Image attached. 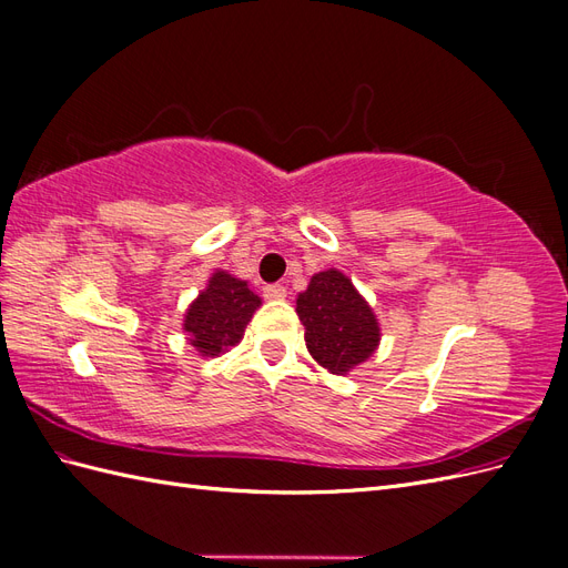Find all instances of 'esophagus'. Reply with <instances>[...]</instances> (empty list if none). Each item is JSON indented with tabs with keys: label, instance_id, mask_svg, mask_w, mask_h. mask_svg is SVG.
<instances>
[{
	"label": "esophagus",
	"instance_id": "obj_1",
	"mask_svg": "<svg viewBox=\"0 0 568 568\" xmlns=\"http://www.w3.org/2000/svg\"><path fill=\"white\" fill-rule=\"evenodd\" d=\"M263 296L267 301H282V298H286V286H282V284H267L263 288Z\"/></svg>",
	"mask_w": 568,
	"mask_h": 568
}]
</instances>
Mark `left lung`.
<instances>
[{
  "label": "left lung",
  "mask_w": 568,
  "mask_h": 568,
  "mask_svg": "<svg viewBox=\"0 0 568 568\" xmlns=\"http://www.w3.org/2000/svg\"><path fill=\"white\" fill-rule=\"evenodd\" d=\"M305 346L332 374H346L379 346V322L338 270L315 274L296 301Z\"/></svg>",
  "instance_id": "1"
}]
</instances>
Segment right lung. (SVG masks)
Returning <instances> with one entry per match:
<instances>
[{"instance_id":"right-lung-1","label":"right lung","mask_w":568,"mask_h":568,"mask_svg":"<svg viewBox=\"0 0 568 568\" xmlns=\"http://www.w3.org/2000/svg\"><path fill=\"white\" fill-rule=\"evenodd\" d=\"M257 305H261V298L253 294L246 282L217 270L205 291L189 305L184 332L203 357H215L242 341Z\"/></svg>"}]
</instances>
